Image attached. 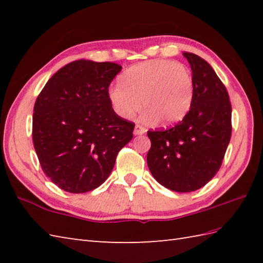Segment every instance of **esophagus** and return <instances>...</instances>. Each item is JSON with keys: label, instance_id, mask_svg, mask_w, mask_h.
I'll return each instance as SVG.
<instances>
[{"label": "esophagus", "instance_id": "esophagus-1", "mask_svg": "<svg viewBox=\"0 0 263 263\" xmlns=\"http://www.w3.org/2000/svg\"><path fill=\"white\" fill-rule=\"evenodd\" d=\"M144 132H146V128H144L140 124H137L136 127H135V132H133V133H135L136 136H141V135H143Z\"/></svg>", "mask_w": 263, "mask_h": 263}]
</instances>
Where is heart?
Listing matches in <instances>:
<instances>
[{
    "instance_id": "1",
    "label": "heart",
    "mask_w": 263,
    "mask_h": 263,
    "mask_svg": "<svg viewBox=\"0 0 263 263\" xmlns=\"http://www.w3.org/2000/svg\"><path fill=\"white\" fill-rule=\"evenodd\" d=\"M114 110L128 119L142 107L143 120L173 124L184 119L193 100V81L185 65L171 60H152L123 72L109 88Z\"/></svg>"
}]
</instances>
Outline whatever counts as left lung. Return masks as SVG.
I'll return each mask as SVG.
<instances>
[{
	"instance_id": "1",
	"label": "left lung",
	"mask_w": 263,
	"mask_h": 263,
	"mask_svg": "<svg viewBox=\"0 0 263 263\" xmlns=\"http://www.w3.org/2000/svg\"><path fill=\"white\" fill-rule=\"evenodd\" d=\"M192 70L189 113L170 128L149 130L147 163L156 181L176 192L204 186L219 171L232 136V105L224 83L202 58L183 53Z\"/></svg>"
}]
</instances>
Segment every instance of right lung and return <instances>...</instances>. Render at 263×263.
Listing matches in <instances>:
<instances>
[{
	"mask_svg": "<svg viewBox=\"0 0 263 263\" xmlns=\"http://www.w3.org/2000/svg\"><path fill=\"white\" fill-rule=\"evenodd\" d=\"M122 66L78 60L60 69L38 95L32 142L43 172L60 189L85 193L106 181L135 123L117 115L108 87Z\"/></svg>",
	"mask_w": 263,
	"mask_h": 263,
	"instance_id": "obj_1",
	"label": "right lung"
}]
</instances>
